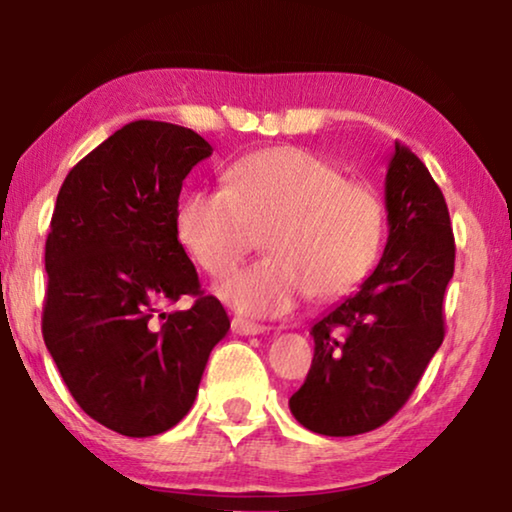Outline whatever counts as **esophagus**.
I'll return each instance as SVG.
<instances>
[{
    "instance_id": "esophagus-1",
    "label": "esophagus",
    "mask_w": 512,
    "mask_h": 512,
    "mask_svg": "<svg viewBox=\"0 0 512 512\" xmlns=\"http://www.w3.org/2000/svg\"><path fill=\"white\" fill-rule=\"evenodd\" d=\"M231 328L235 335H244V337H251V335H263L265 325H258V323H251V321H244V318H233Z\"/></svg>"
}]
</instances>
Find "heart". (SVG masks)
I'll return each instance as SVG.
<instances>
[{
	"label": "heart",
	"instance_id": "obj_1",
	"mask_svg": "<svg viewBox=\"0 0 512 512\" xmlns=\"http://www.w3.org/2000/svg\"><path fill=\"white\" fill-rule=\"evenodd\" d=\"M268 258L235 272L219 298L247 316H279L311 295L335 300L358 288L379 258V194L348 182L335 164L300 147H270L226 170V187L182 198L175 231L189 256L224 277L265 231Z\"/></svg>",
	"mask_w": 512,
	"mask_h": 512
}]
</instances>
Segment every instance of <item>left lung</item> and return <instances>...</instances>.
Masks as SVG:
<instances>
[{"mask_svg": "<svg viewBox=\"0 0 512 512\" xmlns=\"http://www.w3.org/2000/svg\"><path fill=\"white\" fill-rule=\"evenodd\" d=\"M385 212L379 265L309 330L314 360L288 406L316 434L355 436L388 422L443 342V295L455 270L450 214L425 164L399 143L385 173Z\"/></svg>", "mask_w": 512, "mask_h": 512, "instance_id": "left-lung-1", "label": "left lung"}]
</instances>
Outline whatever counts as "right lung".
Here are the masks:
<instances>
[{
	"label": "right lung",
	"instance_id": "add662e5",
	"mask_svg": "<svg viewBox=\"0 0 512 512\" xmlns=\"http://www.w3.org/2000/svg\"><path fill=\"white\" fill-rule=\"evenodd\" d=\"M210 154L196 131L138 120L78 161L57 194L43 342L80 409L117 434L143 439L187 416L231 328L175 231L184 177ZM182 294L194 308L160 314Z\"/></svg>",
	"mask_w": 512,
	"mask_h": 512
}]
</instances>
